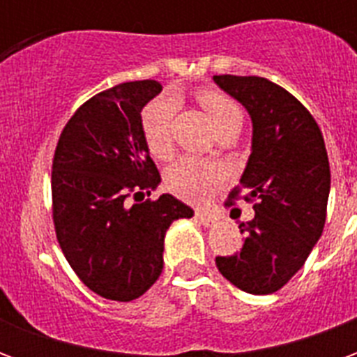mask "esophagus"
Here are the masks:
<instances>
[{
	"mask_svg": "<svg viewBox=\"0 0 357 357\" xmlns=\"http://www.w3.org/2000/svg\"><path fill=\"white\" fill-rule=\"evenodd\" d=\"M197 220H199L204 227H212V225L220 224V216H216V214H208V212H197Z\"/></svg>",
	"mask_w": 357,
	"mask_h": 357,
	"instance_id": "1",
	"label": "esophagus"
}]
</instances>
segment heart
Listing matches in <instances>:
<instances>
[{"mask_svg":"<svg viewBox=\"0 0 357 357\" xmlns=\"http://www.w3.org/2000/svg\"><path fill=\"white\" fill-rule=\"evenodd\" d=\"M202 109L216 126L222 130L229 124H241V110L237 102L229 99L227 95L214 91V89H202L199 93ZM178 102L172 95H162L155 101H151L143 110V133L147 141L149 151L158 158L170 155L172 151V120L176 116ZM224 179L222 166L206 160H199L195 156H181L172 164L166 172V183L170 191L185 199L189 202H204L210 195L214 193Z\"/></svg>","mask_w":357,"mask_h":357,"instance_id":"1","label":"heart"}]
</instances>
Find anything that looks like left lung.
<instances>
[{"mask_svg": "<svg viewBox=\"0 0 357 357\" xmlns=\"http://www.w3.org/2000/svg\"><path fill=\"white\" fill-rule=\"evenodd\" d=\"M252 120V145L241 183L255 218L239 224L237 255L218 256L220 273L241 291L271 294L298 271L319 241L327 216L331 170L321 130L287 89L258 76H214ZM233 195H237V191Z\"/></svg>", "mask_w": 357, "mask_h": 357, "instance_id": "1", "label": "left lung"}]
</instances>
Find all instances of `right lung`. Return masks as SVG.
<instances>
[{
    "label": "right lung",
    "mask_w": 357,
    "mask_h": 357,
    "mask_svg": "<svg viewBox=\"0 0 357 357\" xmlns=\"http://www.w3.org/2000/svg\"><path fill=\"white\" fill-rule=\"evenodd\" d=\"M162 91L156 80L126 82L76 110L57 143L51 195L57 241L82 283L130 302L164 268V237L193 208L172 195L149 201L160 174L149 155L141 110Z\"/></svg>",
    "instance_id": "1"
}]
</instances>
